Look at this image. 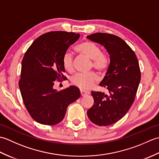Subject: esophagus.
Here are the masks:
<instances>
[{"label": "esophagus", "mask_w": 159, "mask_h": 159, "mask_svg": "<svg viewBox=\"0 0 159 159\" xmlns=\"http://www.w3.org/2000/svg\"><path fill=\"white\" fill-rule=\"evenodd\" d=\"M88 94H89V92H87V91H85V90H80V95L82 96L88 95Z\"/></svg>", "instance_id": "34e87169"}]
</instances>
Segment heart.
I'll list each match as a JSON object with an SVG mask.
<instances>
[{
  "label": "heart",
  "instance_id": "heart-1",
  "mask_svg": "<svg viewBox=\"0 0 159 159\" xmlns=\"http://www.w3.org/2000/svg\"><path fill=\"white\" fill-rule=\"evenodd\" d=\"M75 50L80 55L92 60L91 67H93L100 74L107 72L110 65L109 57L102 53L100 47L92 42L85 41L75 47ZM62 63L64 69L72 72L74 69V57L72 54L67 51L63 56ZM98 80L97 74L91 72L87 74H76L71 78L72 85L81 89H89Z\"/></svg>",
  "mask_w": 159,
  "mask_h": 159
}]
</instances>
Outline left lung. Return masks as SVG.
<instances>
[{
    "label": "left lung",
    "mask_w": 159,
    "mask_h": 159,
    "mask_svg": "<svg viewBox=\"0 0 159 159\" xmlns=\"http://www.w3.org/2000/svg\"><path fill=\"white\" fill-rule=\"evenodd\" d=\"M89 39L104 46L110 55V65L100 86L109 94L92 92L93 105L87 116L93 124L109 126L121 120L133 104L141 80L135 53L122 39L113 34L93 33Z\"/></svg>",
    "instance_id": "1"
}]
</instances>
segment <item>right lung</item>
<instances>
[{
  "instance_id": "obj_1",
  "label": "right lung",
  "mask_w": 159,
  "mask_h": 159,
  "mask_svg": "<svg viewBox=\"0 0 159 159\" xmlns=\"http://www.w3.org/2000/svg\"><path fill=\"white\" fill-rule=\"evenodd\" d=\"M79 37L72 32L46 33L37 38L25 52L19 87L26 109L37 122L49 126L59 123L67 107L80 96L75 86L59 92L53 89L55 80L66 79L63 74V56Z\"/></svg>"
}]
</instances>
